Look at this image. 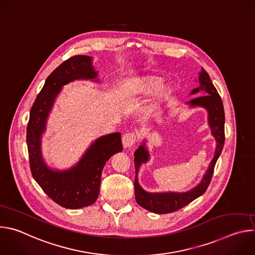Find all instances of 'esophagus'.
Masks as SVG:
<instances>
[{
	"mask_svg": "<svg viewBox=\"0 0 255 255\" xmlns=\"http://www.w3.org/2000/svg\"><path fill=\"white\" fill-rule=\"evenodd\" d=\"M136 140L137 136L134 132H127L122 137V144L125 148H129L136 142Z\"/></svg>",
	"mask_w": 255,
	"mask_h": 255,
	"instance_id": "obj_1",
	"label": "esophagus"
}]
</instances>
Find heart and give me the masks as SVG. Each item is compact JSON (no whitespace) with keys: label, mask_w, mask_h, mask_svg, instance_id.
<instances>
[{"label":"heart","mask_w":255,"mask_h":255,"mask_svg":"<svg viewBox=\"0 0 255 255\" xmlns=\"http://www.w3.org/2000/svg\"><path fill=\"white\" fill-rule=\"evenodd\" d=\"M162 80L157 77H150L141 80L138 83V90L144 94H151L156 92L162 86Z\"/></svg>","instance_id":"1"}]
</instances>
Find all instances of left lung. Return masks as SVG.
I'll return each instance as SVG.
<instances>
[{"label": "left lung", "mask_w": 255, "mask_h": 255, "mask_svg": "<svg viewBox=\"0 0 255 255\" xmlns=\"http://www.w3.org/2000/svg\"><path fill=\"white\" fill-rule=\"evenodd\" d=\"M199 88L194 89L191 92V95L202 93L203 96L191 100L190 102H188V104H190L191 107H203L207 109L209 126L211 127L212 135L215 137L217 143L214 157L208 167L207 172L204 174L201 183L194 189L185 193H147L139 186L137 179L140 165L144 162H147V160L149 159V153L147 149L145 148V143H143V145H140L138 149L134 152V163L136 172L134 180L135 199L139 206L150 212L156 214H167L177 211L202 196L211 183L215 164L222 152L225 142V114L221 97L214 87L208 72L203 67L199 75Z\"/></svg>", "instance_id": "8db88e82"}]
</instances>
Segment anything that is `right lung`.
Returning a JSON list of instances; mask_svg holds the SVG:
<instances>
[{
  "label": "right lung",
  "instance_id": "right-lung-1",
  "mask_svg": "<svg viewBox=\"0 0 255 255\" xmlns=\"http://www.w3.org/2000/svg\"><path fill=\"white\" fill-rule=\"evenodd\" d=\"M98 71L92 57L75 55L63 61L46 79L30 111L26 141L30 169L43 192L56 204L66 209H80L96 202L100 193L102 170L106 161L123 150L121 133L98 138L81 160L67 170H53L43 161L41 135L55 98L62 89L76 80H97Z\"/></svg>",
  "mask_w": 255,
  "mask_h": 255
}]
</instances>
